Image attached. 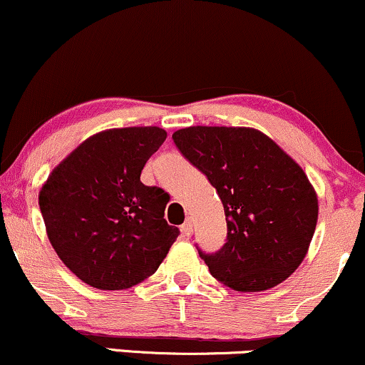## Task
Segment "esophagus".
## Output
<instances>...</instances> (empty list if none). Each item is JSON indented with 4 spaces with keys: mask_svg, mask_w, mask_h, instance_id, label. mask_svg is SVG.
I'll return each instance as SVG.
<instances>
[{
    "mask_svg": "<svg viewBox=\"0 0 365 365\" xmlns=\"http://www.w3.org/2000/svg\"><path fill=\"white\" fill-rule=\"evenodd\" d=\"M181 232H182L184 235H190V234L192 232V222H191V218H187V220L184 222V224L181 225Z\"/></svg>",
    "mask_w": 365,
    "mask_h": 365,
    "instance_id": "esophagus-1",
    "label": "esophagus"
}]
</instances>
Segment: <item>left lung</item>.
I'll use <instances>...</instances> for the list:
<instances>
[{
    "label": "left lung",
    "instance_id": "obj_1",
    "mask_svg": "<svg viewBox=\"0 0 365 365\" xmlns=\"http://www.w3.org/2000/svg\"><path fill=\"white\" fill-rule=\"evenodd\" d=\"M173 140L224 205L227 242L212 255L198 250L210 273L237 292L268 290L292 275L318 222V196L301 165L252 128L191 126Z\"/></svg>",
    "mask_w": 365,
    "mask_h": 365
}]
</instances>
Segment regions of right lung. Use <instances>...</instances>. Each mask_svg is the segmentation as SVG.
Returning <instances> with one entry per match:
<instances>
[{
	"label": "right lung",
	"mask_w": 365,
	"mask_h": 365,
	"mask_svg": "<svg viewBox=\"0 0 365 365\" xmlns=\"http://www.w3.org/2000/svg\"><path fill=\"white\" fill-rule=\"evenodd\" d=\"M167 133L107 130L85 140L53 173L38 207L54 251L85 284L123 290L157 272L179 235L164 218L169 195L140 181Z\"/></svg>",
	"instance_id": "1"
}]
</instances>
